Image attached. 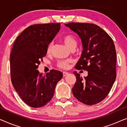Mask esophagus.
<instances>
[{
  "mask_svg": "<svg viewBox=\"0 0 127 127\" xmlns=\"http://www.w3.org/2000/svg\"><path fill=\"white\" fill-rule=\"evenodd\" d=\"M69 74L68 72H63V76H66V75H67V74Z\"/></svg>",
  "mask_w": 127,
  "mask_h": 127,
  "instance_id": "esophagus-1",
  "label": "esophagus"
}]
</instances>
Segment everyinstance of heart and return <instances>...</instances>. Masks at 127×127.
I'll use <instances>...</instances> for the list:
<instances>
[{"label": "heart", "instance_id": "b5f03b06", "mask_svg": "<svg viewBox=\"0 0 127 127\" xmlns=\"http://www.w3.org/2000/svg\"><path fill=\"white\" fill-rule=\"evenodd\" d=\"M62 41H63V42L65 46L70 50H74L76 47H77V40H76V37L72 35V34H66V35L63 36V37H62ZM52 47H53V43H50L48 44L47 47L46 51L47 53L48 54L51 53ZM70 62V61L69 60H61L58 61L57 65L60 68L66 69L69 67Z\"/></svg>", "mask_w": 127, "mask_h": 127}]
</instances>
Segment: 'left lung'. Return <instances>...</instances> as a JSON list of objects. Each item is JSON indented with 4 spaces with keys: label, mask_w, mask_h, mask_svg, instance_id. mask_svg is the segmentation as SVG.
<instances>
[{
    "label": "left lung",
    "mask_w": 127,
    "mask_h": 127,
    "mask_svg": "<svg viewBox=\"0 0 127 127\" xmlns=\"http://www.w3.org/2000/svg\"><path fill=\"white\" fill-rule=\"evenodd\" d=\"M81 40L83 51L76 65L88 76L83 79L74 72L76 81L72 93L80 102L88 105L101 102L107 96L116 78V51L110 36L93 24L70 22L65 24Z\"/></svg>",
    "instance_id": "obj_1"
}]
</instances>
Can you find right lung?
Here are the masks:
<instances>
[{
    "instance_id": "add662e5",
    "label": "right lung",
    "mask_w": 127,
    "mask_h": 127,
    "mask_svg": "<svg viewBox=\"0 0 127 127\" xmlns=\"http://www.w3.org/2000/svg\"><path fill=\"white\" fill-rule=\"evenodd\" d=\"M60 23L29 26L17 37L10 56L12 84L22 100L37 108L53 98L61 72L51 70L43 75L37 70L47 47L60 29Z\"/></svg>"
}]
</instances>
